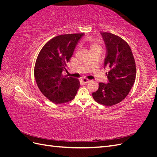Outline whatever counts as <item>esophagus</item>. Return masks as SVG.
<instances>
[{"mask_svg": "<svg viewBox=\"0 0 157 157\" xmlns=\"http://www.w3.org/2000/svg\"><path fill=\"white\" fill-rule=\"evenodd\" d=\"M82 82L84 83V84H87L90 82V80H88V79H85V78H83L82 79Z\"/></svg>", "mask_w": 157, "mask_h": 157, "instance_id": "obj_1", "label": "esophagus"}]
</instances>
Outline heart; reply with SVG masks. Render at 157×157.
Wrapping results in <instances>:
<instances>
[{
	"label": "heart",
	"mask_w": 157,
	"mask_h": 157,
	"mask_svg": "<svg viewBox=\"0 0 157 157\" xmlns=\"http://www.w3.org/2000/svg\"><path fill=\"white\" fill-rule=\"evenodd\" d=\"M94 46H96V45H95V44H94V45H92V47H94Z\"/></svg>",
	"instance_id": "1"
}]
</instances>
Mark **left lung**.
Instances as JSON below:
<instances>
[{"instance_id":"obj_1","label":"left lung","mask_w":157,"mask_h":157,"mask_svg":"<svg viewBox=\"0 0 157 157\" xmlns=\"http://www.w3.org/2000/svg\"><path fill=\"white\" fill-rule=\"evenodd\" d=\"M107 48L104 68L109 66L106 73L108 83H99V88L92 93L96 102L112 106L122 101L130 92L136 76V63L130 47L120 36L110 33H101Z\"/></svg>"}]
</instances>
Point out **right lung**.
<instances>
[{"label":"right lung","mask_w":157,"mask_h":157,"mask_svg":"<svg viewBox=\"0 0 157 157\" xmlns=\"http://www.w3.org/2000/svg\"><path fill=\"white\" fill-rule=\"evenodd\" d=\"M84 33L61 35L46 42L36 60L34 75L38 87L50 101L61 104L73 100L80 86L78 79L62 75Z\"/></svg>","instance_id":"right-lung-1"}]
</instances>
